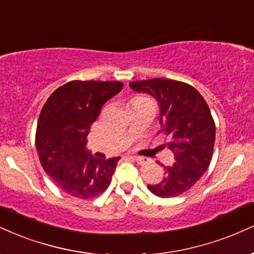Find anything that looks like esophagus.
Instances as JSON below:
<instances>
[{
  "label": "esophagus",
  "instance_id": "1",
  "mask_svg": "<svg viewBox=\"0 0 254 254\" xmlns=\"http://www.w3.org/2000/svg\"><path fill=\"white\" fill-rule=\"evenodd\" d=\"M131 160H133L135 162H137L138 164H142L143 162H144V158L143 157H139V156H130Z\"/></svg>",
  "mask_w": 254,
  "mask_h": 254
}]
</instances>
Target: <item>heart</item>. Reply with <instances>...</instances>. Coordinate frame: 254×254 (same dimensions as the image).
<instances>
[{"label": "heart", "mask_w": 254, "mask_h": 254, "mask_svg": "<svg viewBox=\"0 0 254 254\" xmlns=\"http://www.w3.org/2000/svg\"><path fill=\"white\" fill-rule=\"evenodd\" d=\"M146 99H148V98H145V97H136V98H133L132 103H136V102H142V100H146Z\"/></svg>", "instance_id": "b5f03b06"}]
</instances>
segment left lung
I'll list each match as a JSON object with an SVG mask.
<instances>
[{
	"label": "left lung",
	"mask_w": 254,
	"mask_h": 254,
	"mask_svg": "<svg viewBox=\"0 0 254 254\" xmlns=\"http://www.w3.org/2000/svg\"><path fill=\"white\" fill-rule=\"evenodd\" d=\"M136 92L148 93L160 105V123L169 136L168 148L175 163L164 167V177L157 185H148L160 197L179 196L190 189L212 161L215 123L206 100L193 86L173 79L155 78L130 82Z\"/></svg>",
	"instance_id": "1"
}]
</instances>
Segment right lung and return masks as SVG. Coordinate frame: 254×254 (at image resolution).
I'll use <instances>...</instances> for the list:
<instances>
[{
    "instance_id": "add662e5",
    "label": "right lung",
    "mask_w": 254,
    "mask_h": 254,
    "mask_svg": "<svg viewBox=\"0 0 254 254\" xmlns=\"http://www.w3.org/2000/svg\"><path fill=\"white\" fill-rule=\"evenodd\" d=\"M122 88L121 81H69L51 94L40 112L35 135L40 163L66 194L92 198L111 183L121 157L92 156L86 137L104 104Z\"/></svg>"
}]
</instances>
